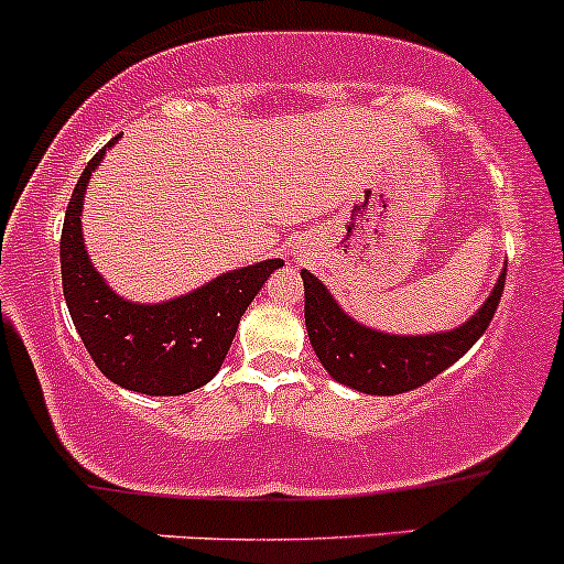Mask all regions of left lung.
Wrapping results in <instances>:
<instances>
[{
  "instance_id": "left-lung-1",
  "label": "left lung",
  "mask_w": 564,
  "mask_h": 564,
  "mask_svg": "<svg viewBox=\"0 0 564 564\" xmlns=\"http://www.w3.org/2000/svg\"><path fill=\"white\" fill-rule=\"evenodd\" d=\"M301 276L306 290L304 317L308 341L319 362L333 379L368 395H398L416 390L457 362L492 323L506 284L502 271L487 304L457 330L433 336H390L347 317L317 276L308 271H301Z\"/></svg>"
}]
</instances>
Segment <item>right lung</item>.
<instances>
[{
    "label": "right lung",
    "instance_id": "add662e5",
    "mask_svg": "<svg viewBox=\"0 0 564 564\" xmlns=\"http://www.w3.org/2000/svg\"><path fill=\"white\" fill-rule=\"evenodd\" d=\"M101 155L105 150L83 169L66 207L62 228L66 308L88 355L107 379L144 395H185L220 371L241 314L282 260H263L228 271L166 304L123 301L107 288L83 247V196Z\"/></svg>",
    "mask_w": 564,
    "mask_h": 564
}]
</instances>
